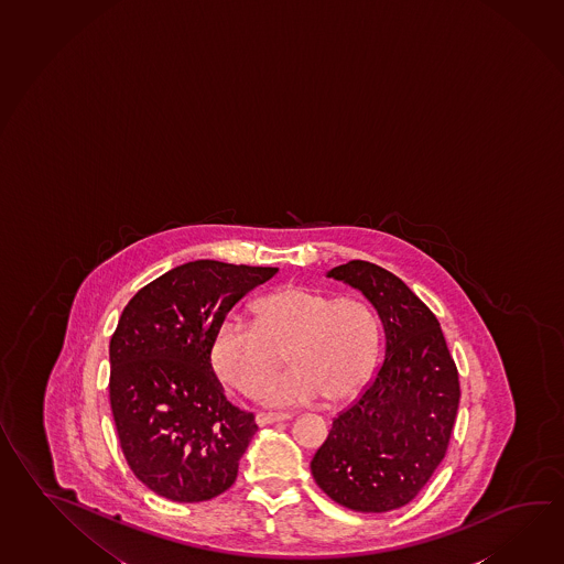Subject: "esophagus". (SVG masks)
I'll list each match as a JSON object with an SVG mask.
<instances>
[{
	"mask_svg": "<svg viewBox=\"0 0 564 564\" xmlns=\"http://www.w3.org/2000/svg\"><path fill=\"white\" fill-rule=\"evenodd\" d=\"M289 417L291 415L285 414V412H259L257 417H254V422L259 425H269L275 424V422H285Z\"/></svg>",
	"mask_w": 564,
	"mask_h": 564,
	"instance_id": "esophagus-1",
	"label": "esophagus"
}]
</instances>
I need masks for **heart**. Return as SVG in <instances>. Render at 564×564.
<instances>
[{
    "label": "heart",
    "instance_id": "1",
    "mask_svg": "<svg viewBox=\"0 0 564 564\" xmlns=\"http://www.w3.org/2000/svg\"><path fill=\"white\" fill-rule=\"evenodd\" d=\"M254 323H220L210 359L223 380L245 395L259 393L273 405L351 398L378 356L380 325L368 303L354 295L334 297L322 289L288 285L254 301Z\"/></svg>",
    "mask_w": 564,
    "mask_h": 564
}]
</instances>
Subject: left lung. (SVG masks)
<instances>
[{"instance_id": "8db88e82", "label": "left lung", "mask_w": 564, "mask_h": 564, "mask_svg": "<svg viewBox=\"0 0 564 564\" xmlns=\"http://www.w3.org/2000/svg\"><path fill=\"white\" fill-rule=\"evenodd\" d=\"M329 276L359 289L386 332V357L356 402L334 417L311 460L317 486L356 512L412 502L444 460L460 381L436 315L400 276L349 261Z\"/></svg>"}]
</instances>
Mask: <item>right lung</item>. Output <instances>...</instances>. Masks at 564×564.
<instances>
[{
    "label": "right lung",
    "instance_id": "add662e5",
    "mask_svg": "<svg viewBox=\"0 0 564 564\" xmlns=\"http://www.w3.org/2000/svg\"><path fill=\"white\" fill-rule=\"evenodd\" d=\"M276 267L193 261L128 301L110 339V405L130 470L173 502L229 490L257 432L253 412L227 400L210 364L235 303Z\"/></svg>",
    "mask_w": 564,
    "mask_h": 564
}]
</instances>
